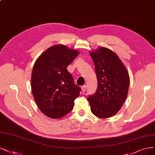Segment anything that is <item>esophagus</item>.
<instances>
[{"label":"esophagus","mask_w":155,"mask_h":155,"mask_svg":"<svg viewBox=\"0 0 155 155\" xmlns=\"http://www.w3.org/2000/svg\"><path fill=\"white\" fill-rule=\"evenodd\" d=\"M86 88H87L86 85H84V86H82V92H85V90H86Z\"/></svg>","instance_id":"34e87169"}]
</instances>
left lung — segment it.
<instances>
[{"label":"left lung","mask_w":155,"mask_h":155,"mask_svg":"<svg viewBox=\"0 0 155 155\" xmlns=\"http://www.w3.org/2000/svg\"><path fill=\"white\" fill-rule=\"evenodd\" d=\"M89 54L98 80L96 93L87 98L91 110L100 118L112 117L121 109L128 96L129 73L117 55L109 48L99 47Z\"/></svg>","instance_id":"8db88e82"}]
</instances>
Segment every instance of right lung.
<instances>
[{
	"instance_id": "right-lung-1",
	"label": "right lung",
	"mask_w": 155,
	"mask_h": 155,
	"mask_svg": "<svg viewBox=\"0 0 155 155\" xmlns=\"http://www.w3.org/2000/svg\"><path fill=\"white\" fill-rule=\"evenodd\" d=\"M78 54L77 50L57 44L43 51L34 62L32 95L39 109L48 117L62 118L73 109L81 88L74 84L66 68Z\"/></svg>"
}]
</instances>
